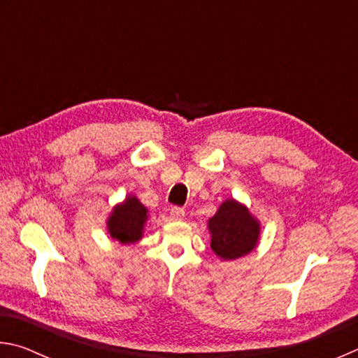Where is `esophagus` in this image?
Here are the masks:
<instances>
[{
	"instance_id": "34e87169",
	"label": "esophagus",
	"mask_w": 358,
	"mask_h": 358,
	"mask_svg": "<svg viewBox=\"0 0 358 358\" xmlns=\"http://www.w3.org/2000/svg\"><path fill=\"white\" fill-rule=\"evenodd\" d=\"M171 220L172 221H181L185 217V210L183 208H180V207H173L172 210H171Z\"/></svg>"
}]
</instances>
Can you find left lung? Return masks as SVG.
I'll return each instance as SVG.
<instances>
[{
    "label": "left lung",
    "mask_w": 358,
    "mask_h": 358,
    "mask_svg": "<svg viewBox=\"0 0 358 358\" xmlns=\"http://www.w3.org/2000/svg\"><path fill=\"white\" fill-rule=\"evenodd\" d=\"M260 221L243 202L226 199L208 220L210 248L224 262L248 256L260 240Z\"/></svg>",
    "instance_id": "left-lung-1"
}]
</instances>
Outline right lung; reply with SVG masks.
Masks as SVG:
<instances>
[{
    "label": "right lung",
    "mask_w": 358,
    "mask_h": 358,
    "mask_svg": "<svg viewBox=\"0 0 358 358\" xmlns=\"http://www.w3.org/2000/svg\"><path fill=\"white\" fill-rule=\"evenodd\" d=\"M148 221V208L134 194H128L123 201L113 205L106 220L107 234L121 245L137 243L143 237L145 224Z\"/></svg>",
    "instance_id": "1"
}]
</instances>
